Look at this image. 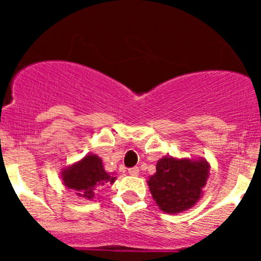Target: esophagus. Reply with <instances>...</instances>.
<instances>
[{
    "instance_id": "esophagus-1",
    "label": "esophagus",
    "mask_w": 261,
    "mask_h": 261,
    "mask_svg": "<svg viewBox=\"0 0 261 261\" xmlns=\"http://www.w3.org/2000/svg\"><path fill=\"white\" fill-rule=\"evenodd\" d=\"M138 172H140V170H138V167H130V168H128V174H129V175H133V176H136V175H138Z\"/></svg>"
}]
</instances>
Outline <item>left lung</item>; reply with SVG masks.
Masks as SVG:
<instances>
[{
  "label": "left lung",
  "mask_w": 261,
  "mask_h": 261,
  "mask_svg": "<svg viewBox=\"0 0 261 261\" xmlns=\"http://www.w3.org/2000/svg\"><path fill=\"white\" fill-rule=\"evenodd\" d=\"M206 161L168 158L159 159L156 172L147 181L158 206L166 213H179L195 205L206 184Z\"/></svg>",
  "instance_id": "obj_1"
}]
</instances>
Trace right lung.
<instances>
[{"mask_svg": "<svg viewBox=\"0 0 261 261\" xmlns=\"http://www.w3.org/2000/svg\"><path fill=\"white\" fill-rule=\"evenodd\" d=\"M115 179L105 171L100 158L94 154L62 171V180L69 190H74L78 196L89 200L95 195V188L105 183H114Z\"/></svg>", "mask_w": 261, "mask_h": 261, "instance_id": "obj_1", "label": "right lung"}]
</instances>
